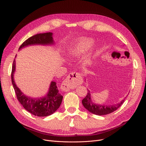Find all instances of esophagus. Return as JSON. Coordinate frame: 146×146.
Returning a JSON list of instances; mask_svg holds the SVG:
<instances>
[{
	"mask_svg": "<svg viewBox=\"0 0 146 146\" xmlns=\"http://www.w3.org/2000/svg\"><path fill=\"white\" fill-rule=\"evenodd\" d=\"M82 78L80 74L77 72H72L61 83V89L64 92H67L71 89H74L82 83Z\"/></svg>",
	"mask_w": 146,
	"mask_h": 146,
	"instance_id": "esophagus-1",
	"label": "esophagus"
}]
</instances>
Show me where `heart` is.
Returning <instances> with one entry per match:
<instances>
[{"label":"heart","instance_id":"1","mask_svg":"<svg viewBox=\"0 0 146 146\" xmlns=\"http://www.w3.org/2000/svg\"><path fill=\"white\" fill-rule=\"evenodd\" d=\"M94 41L92 38L80 37L75 40L68 48V54L72 57L77 58L85 54L93 47ZM86 64L89 62L87 61Z\"/></svg>","mask_w":146,"mask_h":146}]
</instances>
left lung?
Returning a JSON list of instances; mask_svg holds the SVG:
<instances>
[{"instance_id":"obj_1","label":"left lung","mask_w":146,"mask_h":146,"mask_svg":"<svg viewBox=\"0 0 146 146\" xmlns=\"http://www.w3.org/2000/svg\"><path fill=\"white\" fill-rule=\"evenodd\" d=\"M124 100L125 99L119 103L111 105L96 104L92 101L91 94L90 91L88 90L86 96L82 100V104L90 112L98 115H104L108 114L116 111L124 103Z\"/></svg>"}]
</instances>
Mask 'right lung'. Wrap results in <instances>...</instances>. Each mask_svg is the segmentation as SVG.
Instances as JSON below:
<instances>
[{
	"label": "right lung",
	"mask_w": 146,
	"mask_h": 146,
	"mask_svg": "<svg viewBox=\"0 0 146 146\" xmlns=\"http://www.w3.org/2000/svg\"><path fill=\"white\" fill-rule=\"evenodd\" d=\"M54 43L52 33L38 34L31 36L22 43L19 50L33 45H52ZM15 56V58H16ZM16 67V61L14 59L11 73L12 83L19 102L23 107L29 112L38 117H47L54 113L60 107L62 102L63 96L58 92L56 82L52 81L50 83L47 94L42 98H34L27 96L23 94L17 86L14 80V73Z\"/></svg>",
	"instance_id": "obj_1"
}]
</instances>
